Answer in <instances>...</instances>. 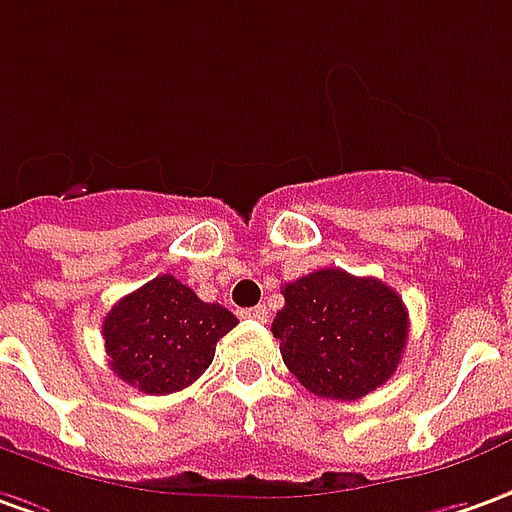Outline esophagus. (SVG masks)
<instances>
[{"label": "esophagus", "instance_id": "obj_1", "mask_svg": "<svg viewBox=\"0 0 512 512\" xmlns=\"http://www.w3.org/2000/svg\"><path fill=\"white\" fill-rule=\"evenodd\" d=\"M245 315L253 317V320H259V323H264V320H267V309H264V306H253V309H248Z\"/></svg>", "mask_w": 512, "mask_h": 512}]
</instances>
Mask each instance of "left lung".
Wrapping results in <instances>:
<instances>
[{
	"label": "left lung",
	"instance_id": "left-lung-1",
	"mask_svg": "<svg viewBox=\"0 0 512 512\" xmlns=\"http://www.w3.org/2000/svg\"><path fill=\"white\" fill-rule=\"evenodd\" d=\"M273 337L284 365L309 393L357 401L396 373L410 317L398 292L379 278L326 267L284 284Z\"/></svg>",
	"mask_w": 512,
	"mask_h": 512
}]
</instances>
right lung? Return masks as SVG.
<instances>
[{
  "label": "right lung",
  "mask_w": 512,
  "mask_h": 512,
  "mask_svg": "<svg viewBox=\"0 0 512 512\" xmlns=\"http://www.w3.org/2000/svg\"><path fill=\"white\" fill-rule=\"evenodd\" d=\"M236 317L197 298L175 276H158L114 303L102 320L105 354L122 382L167 396L203 376Z\"/></svg>",
  "instance_id": "right-lung-1"
}]
</instances>
